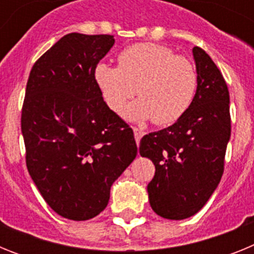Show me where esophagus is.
Segmentation results:
<instances>
[{"label":"esophagus","mask_w":254,"mask_h":254,"mask_svg":"<svg viewBox=\"0 0 254 254\" xmlns=\"http://www.w3.org/2000/svg\"><path fill=\"white\" fill-rule=\"evenodd\" d=\"M133 133H134V140H136V143H140V140L142 138V136L145 134V132L142 129L137 128V127H133Z\"/></svg>","instance_id":"34e87169"}]
</instances>
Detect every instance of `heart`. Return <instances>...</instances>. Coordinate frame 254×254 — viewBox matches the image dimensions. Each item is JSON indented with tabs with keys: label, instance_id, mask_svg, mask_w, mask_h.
Masks as SVG:
<instances>
[{
	"label": "heart",
	"instance_id": "1",
	"mask_svg": "<svg viewBox=\"0 0 254 254\" xmlns=\"http://www.w3.org/2000/svg\"><path fill=\"white\" fill-rule=\"evenodd\" d=\"M94 76L112 111L122 113L137 91L141 99L127 108L125 117L136 122L152 120L159 126L177 122L188 111L198 82L190 61L154 43L123 49L118 67L102 62Z\"/></svg>",
	"mask_w": 254,
	"mask_h": 254
}]
</instances>
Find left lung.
<instances>
[{
	"mask_svg": "<svg viewBox=\"0 0 254 254\" xmlns=\"http://www.w3.org/2000/svg\"><path fill=\"white\" fill-rule=\"evenodd\" d=\"M197 71L194 99L174 125L141 138V156L155 165L149 202L164 219L193 216L219 186L230 138L229 90L210 56L192 49Z\"/></svg>",
	"mask_w": 254,
	"mask_h": 254,
	"instance_id": "8db88e82",
	"label": "left lung"
}]
</instances>
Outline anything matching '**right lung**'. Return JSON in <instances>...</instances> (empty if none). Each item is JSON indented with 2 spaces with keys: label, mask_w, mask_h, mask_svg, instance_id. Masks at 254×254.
I'll return each mask as SVG.
<instances>
[{
  "label": "right lung",
  "mask_w": 254,
  "mask_h": 254,
  "mask_svg": "<svg viewBox=\"0 0 254 254\" xmlns=\"http://www.w3.org/2000/svg\"><path fill=\"white\" fill-rule=\"evenodd\" d=\"M113 44V35H64L35 62L26 84L29 174L49 207L75 221L107 207L112 185L137 155L133 131L109 109L94 76Z\"/></svg>",
  "instance_id": "add662e5"
}]
</instances>
